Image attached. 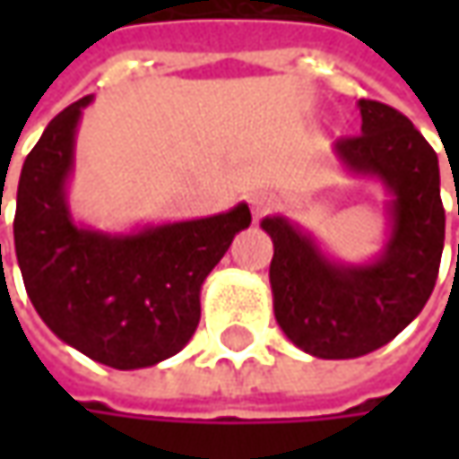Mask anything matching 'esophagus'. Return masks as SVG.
Here are the masks:
<instances>
[{"label": "esophagus", "mask_w": 459, "mask_h": 459, "mask_svg": "<svg viewBox=\"0 0 459 459\" xmlns=\"http://www.w3.org/2000/svg\"><path fill=\"white\" fill-rule=\"evenodd\" d=\"M250 206H253V214H255V220H260L263 214H268V212H271V209L275 206V196L265 194V191H260V194H253V199H250Z\"/></svg>", "instance_id": "34e87169"}]
</instances>
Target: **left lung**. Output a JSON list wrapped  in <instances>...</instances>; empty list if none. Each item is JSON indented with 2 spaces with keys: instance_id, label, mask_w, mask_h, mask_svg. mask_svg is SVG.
Returning <instances> with one entry per match:
<instances>
[{
  "instance_id": "left-lung-1",
  "label": "left lung",
  "mask_w": 459,
  "mask_h": 459,
  "mask_svg": "<svg viewBox=\"0 0 459 459\" xmlns=\"http://www.w3.org/2000/svg\"><path fill=\"white\" fill-rule=\"evenodd\" d=\"M358 107L360 134L337 140L334 152L350 173L378 178L391 194L380 257L342 265L289 220L260 221L273 239L275 322L299 350L325 360L368 355L411 325L432 296L445 247L437 152L394 107L373 99Z\"/></svg>"
}]
</instances>
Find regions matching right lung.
Here are the masks:
<instances>
[{"label":"right lung","instance_id":"1","mask_svg":"<svg viewBox=\"0 0 459 459\" xmlns=\"http://www.w3.org/2000/svg\"><path fill=\"white\" fill-rule=\"evenodd\" d=\"M83 97L53 117L17 186L14 250L27 296L53 334L117 370L181 352L202 316V283L239 230L247 204L204 217L107 235L71 220L65 181Z\"/></svg>","mask_w":459,"mask_h":459}]
</instances>
